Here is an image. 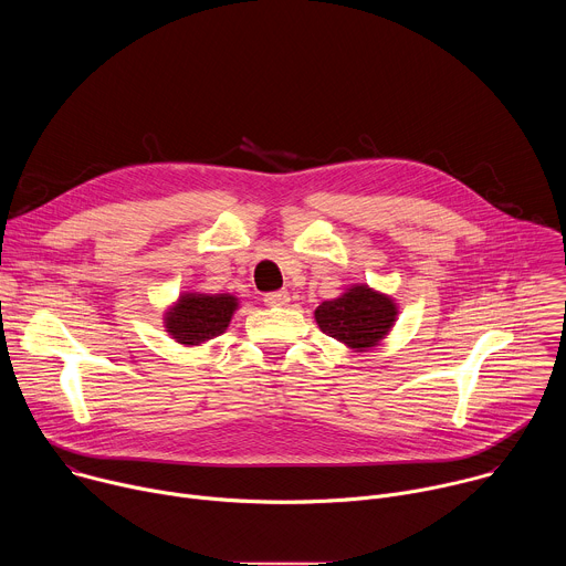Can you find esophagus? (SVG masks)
Here are the masks:
<instances>
[{"mask_svg": "<svg viewBox=\"0 0 566 566\" xmlns=\"http://www.w3.org/2000/svg\"><path fill=\"white\" fill-rule=\"evenodd\" d=\"M289 293L286 291H275V293H266L264 295V304L266 306H284V304H289Z\"/></svg>", "mask_w": 566, "mask_h": 566, "instance_id": "obj_1", "label": "esophagus"}]
</instances>
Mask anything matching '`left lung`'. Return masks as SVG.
<instances>
[{"instance_id":"left-lung-1","label":"left lung","mask_w":566,"mask_h":566,"mask_svg":"<svg viewBox=\"0 0 566 566\" xmlns=\"http://www.w3.org/2000/svg\"><path fill=\"white\" fill-rule=\"evenodd\" d=\"M313 317L322 334L347 349L369 352L389 336L398 317V304L391 295L369 284H352L338 297L322 302Z\"/></svg>"}]
</instances>
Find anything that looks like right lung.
Wrapping results in <instances>:
<instances>
[{"label": "right lung", "instance_id": "obj_1", "mask_svg": "<svg viewBox=\"0 0 566 566\" xmlns=\"http://www.w3.org/2000/svg\"><path fill=\"white\" fill-rule=\"evenodd\" d=\"M237 308L239 297L232 293L184 291L166 308L164 327L175 343L199 347L228 329Z\"/></svg>", "mask_w": 566, "mask_h": 566}]
</instances>
